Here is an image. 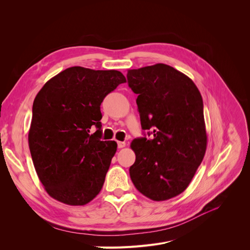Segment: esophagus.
<instances>
[{
    "label": "esophagus",
    "mask_w": 250,
    "mask_h": 250,
    "mask_svg": "<svg viewBox=\"0 0 250 250\" xmlns=\"http://www.w3.org/2000/svg\"><path fill=\"white\" fill-rule=\"evenodd\" d=\"M117 147L120 149L125 147V142H117Z\"/></svg>",
    "instance_id": "esophagus-1"
}]
</instances>
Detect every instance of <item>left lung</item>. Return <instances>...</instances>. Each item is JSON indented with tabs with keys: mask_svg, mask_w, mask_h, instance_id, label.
Returning a JSON list of instances; mask_svg holds the SVG:
<instances>
[{
	"mask_svg": "<svg viewBox=\"0 0 250 250\" xmlns=\"http://www.w3.org/2000/svg\"><path fill=\"white\" fill-rule=\"evenodd\" d=\"M126 78L138 94L142 128L153 135L130 144V179L153 201L172 199L188 188L206 154L202 95L190 78L165 63L128 70Z\"/></svg>",
	"mask_w": 250,
	"mask_h": 250,
	"instance_id": "obj_1",
	"label": "left lung"
}]
</instances>
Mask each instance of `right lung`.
Returning <instances> with one entry per match:
<instances>
[{"mask_svg":"<svg viewBox=\"0 0 250 250\" xmlns=\"http://www.w3.org/2000/svg\"><path fill=\"white\" fill-rule=\"evenodd\" d=\"M125 82L115 70L72 67L37 93L28 143L38 178L52 199L84 206L100 192L117 148L114 141H101L100 105ZM93 125L98 130L91 134Z\"/></svg>","mask_w":250,"mask_h":250,"instance_id":"1","label":"right lung"}]
</instances>
